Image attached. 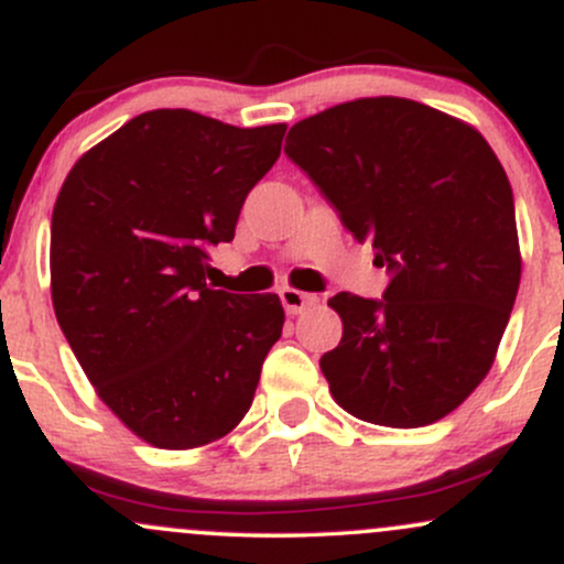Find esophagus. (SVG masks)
I'll use <instances>...</instances> for the list:
<instances>
[{
	"label": "esophagus",
	"instance_id": "obj_1",
	"mask_svg": "<svg viewBox=\"0 0 564 564\" xmlns=\"http://www.w3.org/2000/svg\"><path fill=\"white\" fill-rule=\"evenodd\" d=\"M278 296H281L283 311H286L289 315H300V313H305L307 307L318 305V296L307 294V292H296V289H281Z\"/></svg>",
	"mask_w": 564,
	"mask_h": 564
}]
</instances>
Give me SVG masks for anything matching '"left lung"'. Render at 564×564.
Listing matches in <instances>:
<instances>
[{"mask_svg":"<svg viewBox=\"0 0 564 564\" xmlns=\"http://www.w3.org/2000/svg\"><path fill=\"white\" fill-rule=\"evenodd\" d=\"M283 152L391 275L382 300H329L343 318L321 356L334 401L391 429L436 423L490 372L519 292L503 165L471 126L393 96L296 122Z\"/></svg>","mask_w":564,"mask_h":564,"instance_id":"left-lung-1","label":"left lung"}]
</instances>
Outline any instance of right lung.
<instances>
[{
	"mask_svg": "<svg viewBox=\"0 0 564 564\" xmlns=\"http://www.w3.org/2000/svg\"><path fill=\"white\" fill-rule=\"evenodd\" d=\"M286 126L235 128L189 109L133 117L77 160L53 208V307L79 367L160 449L216 442L249 412L283 329L278 294L206 283Z\"/></svg>",
	"mask_w": 564,
	"mask_h": 564,
	"instance_id": "right-lung-1",
	"label": "right lung"
}]
</instances>
